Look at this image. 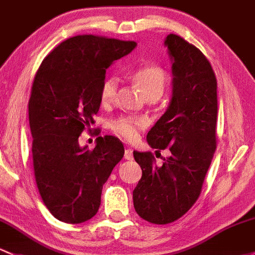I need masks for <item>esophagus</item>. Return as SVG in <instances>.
<instances>
[{"mask_svg": "<svg viewBox=\"0 0 255 255\" xmlns=\"http://www.w3.org/2000/svg\"><path fill=\"white\" fill-rule=\"evenodd\" d=\"M124 158L128 160H132L133 159V154H132V149L128 148L125 149V153H124Z\"/></svg>", "mask_w": 255, "mask_h": 255, "instance_id": "esophagus-1", "label": "esophagus"}]
</instances>
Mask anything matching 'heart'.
<instances>
[{
    "mask_svg": "<svg viewBox=\"0 0 255 255\" xmlns=\"http://www.w3.org/2000/svg\"><path fill=\"white\" fill-rule=\"evenodd\" d=\"M133 83L146 96V98H159L165 90L168 76L165 72L158 65H143L139 67L131 75ZM118 89V79H106L101 86V102L103 105H109L114 101ZM147 127V122L143 118L137 117H123L114 120L111 124V128L119 135L120 137L132 142L137 139L139 131Z\"/></svg>",
    "mask_w": 255,
    "mask_h": 255,
    "instance_id": "heart-1",
    "label": "heart"
}]
</instances>
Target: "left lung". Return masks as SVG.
Masks as SVG:
<instances>
[{"label":"left lung","instance_id":"8db88e82","mask_svg":"<svg viewBox=\"0 0 255 255\" xmlns=\"http://www.w3.org/2000/svg\"><path fill=\"white\" fill-rule=\"evenodd\" d=\"M164 45L171 59V100L147 133V142L171 155L157 164L150 152H133L142 177L132 192L136 213L164 225L181 218L201 194L216 148V78L205 56L170 34Z\"/></svg>","mask_w":255,"mask_h":255}]
</instances>
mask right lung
<instances>
[{
	"mask_svg": "<svg viewBox=\"0 0 255 255\" xmlns=\"http://www.w3.org/2000/svg\"><path fill=\"white\" fill-rule=\"evenodd\" d=\"M136 45L95 35L70 37L35 75L29 100L35 180L43 203L63 223L81 224L96 215L103 185L124 157L114 136L97 137L92 150L80 147L79 136L100 109L106 70Z\"/></svg>",
	"mask_w": 255,
	"mask_h": 255,
	"instance_id": "obj_1",
	"label": "right lung"
}]
</instances>
